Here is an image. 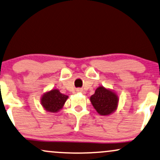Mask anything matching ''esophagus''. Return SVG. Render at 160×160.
<instances>
[{
  "instance_id": "esophagus-1",
  "label": "esophagus",
  "mask_w": 160,
  "mask_h": 160,
  "mask_svg": "<svg viewBox=\"0 0 160 160\" xmlns=\"http://www.w3.org/2000/svg\"><path fill=\"white\" fill-rule=\"evenodd\" d=\"M76 91L77 92H81V93H83V94L85 93V92H84V90L82 89V88H78V89L76 90Z\"/></svg>"
}]
</instances>
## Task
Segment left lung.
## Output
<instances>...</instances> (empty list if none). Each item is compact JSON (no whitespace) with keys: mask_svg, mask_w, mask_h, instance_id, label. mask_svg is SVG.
Here are the masks:
<instances>
[{"mask_svg":"<svg viewBox=\"0 0 160 160\" xmlns=\"http://www.w3.org/2000/svg\"><path fill=\"white\" fill-rule=\"evenodd\" d=\"M92 105L101 116H109L117 109L119 96L113 90L99 86L90 98Z\"/></svg>","mask_w":160,"mask_h":160,"instance_id":"1","label":"left lung"}]
</instances>
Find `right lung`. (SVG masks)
Instances as JSON below:
<instances>
[{"label": "right lung", "mask_w": 160, "mask_h": 160, "mask_svg": "<svg viewBox=\"0 0 160 160\" xmlns=\"http://www.w3.org/2000/svg\"><path fill=\"white\" fill-rule=\"evenodd\" d=\"M68 96L64 95L58 89H52L44 92L41 98V104L46 111L57 113L64 107Z\"/></svg>", "instance_id": "obj_1"}]
</instances>
